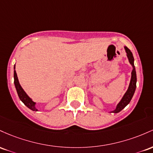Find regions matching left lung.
Masks as SVG:
<instances>
[{"label":"left lung","mask_w":153,"mask_h":153,"mask_svg":"<svg viewBox=\"0 0 153 153\" xmlns=\"http://www.w3.org/2000/svg\"><path fill=\"white\" fill-rule=\"evenodd\" d=\"M125 51H126V53H127V57L128 58V61L129 63H131L132 67H133V70L131 71V81H130L129 86H128V88L126 92L125 93V95H123V98L121 99V100L120 101L119 103L117 105V107H116V110H114V111H112L111 113H114V114H117V113L120 112L121 110H123L126 107L127 105L129 103L130 101L133 97L134 93L135 90H136V83H137V74H136V71H135V66L134 64V57L132 53L131 52L129 49L127 47H125Z\"/></svg>","instance_id":"1"}]
</instances>
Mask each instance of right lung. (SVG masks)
<instances>
[{"instance_id": "add662e5", "label": "right lung", "mask_w": 153, "mask_h": 153, "mask_svg": "<svg viewBox=\"0 0 153 153\" xmlns=\"http://www.w3.org/2000/svg\"><path fill=\"white\" fill-rule=\"evenodd\" d=\"M13 77H14L15 87H16V89L17 94H18L19 99L21 100L22 102H23V103L25 104L27 107H28L29 108L32 110V111H37V109L36 108L35 106V102H33V101L32 100V99H31L30 97L26 94V92L24 91L23 89H22L21 85H20L19 82L16 72L15 71V66H14V74H13Z\"/></svg>"}]
</instances>
